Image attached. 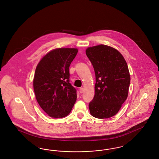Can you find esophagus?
Returning <instances> with one entry per match:
<instances>
[{
  "label": "esophagus",
  "mask_w": 159,
  "mask_h": 159,
  "mask_svg": "<svg viewBox=\"0 0 159 159\" xmlns=\"http://www.w3.org/2000/svg\"><path fill=\"white\" fill-rule=\"evenodd\" d=\"M79 92H80V93H82L83 92H84V88H80L79 89Z\"/></svg>",
  "instance_id": "1"
}]
</instances>
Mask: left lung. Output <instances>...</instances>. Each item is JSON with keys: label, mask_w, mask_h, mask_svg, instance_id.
Listing matches in <instances>:
<instances>
[{"label": "left lung", "mask_w": 159, "mask_h": 159, "mask_svg": "<svg viewBox=\"0 0 159 159\" xmlns=\"http://www.w3.org/2000/svg\"><path fill=\"white\" fill-rule=\"evenodd\" d=\"M86 53L95 74V95L89 104L91 115L110 118L117 113L128 95L130 75L121 53L108 46L88 48Z\"/></svg>", "instance_id": "8db88e82"}]
</instances>
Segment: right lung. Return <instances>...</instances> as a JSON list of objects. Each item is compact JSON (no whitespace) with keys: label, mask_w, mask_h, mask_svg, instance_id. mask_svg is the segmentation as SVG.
Instances as JSON below:
<instances>
[{"label":"right lung","mask_w":159,"mask_h":159,"mask_svg":"<svg viewBox=\"0 0 159 159\" xmlns=\"http://www.w3.org/2000/svg\"><path fill=\"white\" fill-rule=\"evenodd\" d=\"M75 48H58L47 53L39 62L33 88L39 106L53 118L70 113L77 98V91L70 83L69 67L76 57Z\"/></svg>","instance_id":"1"}]
</instances>
